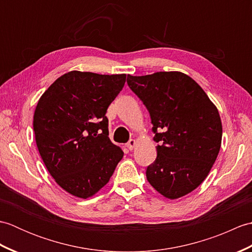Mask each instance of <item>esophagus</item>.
<instances>
[{"label": "esophagus", "mask_w": 252, "mask_h": 252, "mask_svg": "<svg viewBox=\"0 0 252 252\" xmlns=\"http://www.w3.org/2000/svg\"><path fill=\"white\" fill-rule=\"evenodd\" d=\"M135 146H136V141L135 140H130L126 144V147H127V149H129V151H133Z\"/></svg>", "instance_id": "34e87169"}]
</instances>
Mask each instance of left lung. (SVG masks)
<instances>
[{
    "label": "left lung",
    "instance_id": "1",
    "mask_svg": "<svg viewBox=\"0 0 252 252\" xmlns=\"http://www.w3.org/2000/svg\"><path fill=\"white\" fill-rule=\"evenodd\" d=\"M126 82L151 114L154 141L159 143L147 181L171 200L189 194L205 181L220 152L217 106L195 80L180 71L129 74Z\"/></svg>",
    "mask_w": 252,
    "mask_h": 252
}]
</instances>
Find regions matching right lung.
I'll list each match as a JSON object with an SVG mask.
<instances>
[{"mask_svg": "<svg viewBox=\"0 0 252 252\" xmlns=\"http://www.w3.org/2000/svg\"><path fill=\"white\" fill-rule=\"evenodd\" d=\"M126 74L69 71L42 94L33 115L35 143L50 174L63 190L93 197L108 183L122 149L108 137L106 111Z\"/></svg>", "mask_w": 252, "mask_h": 252, "instance_id": "add662e5", "label": "right lung"}]
</instances>
